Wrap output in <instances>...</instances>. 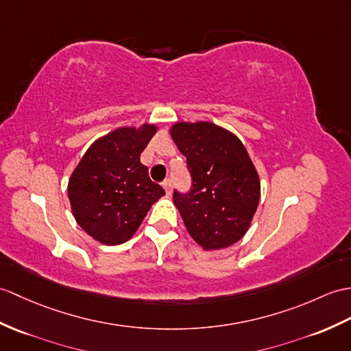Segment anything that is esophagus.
Segmentation results:
<instances>
[{"label":"esophagus","mask_w":351,"mask_h":351,"mask_svg":"<svg viewBox=\"0 0 351 351\" xmlns=\"http://www.w3.org/2000/svg\"><path fill=\"white\" fill-rule=\"evenodd\" d=\"M162 189L166 190L167 194L172 193V179H166V181L162 182Z\"/></svg>","instance_id":"34e87169"}]
</instances>
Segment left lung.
Masks as SVG:
<instances>
[{
  "label": "left lung",
  "mask_w": 351,
  "mask_h": 351,
  "mask_svg": "<svg viewBox=\"0 0 351 351\" xmlns=\"http://www.w3.org/2000/svg\"><path fill=\"white\" fill-rule=\"evenodd\" d=\"M170 136L186 157L189 193H173V203L191 238L206 250H221L242 239L260 200V179L245 146L213 122H176Z\"/></svg>",
  "instance_id": "8db88e82"
}]
</instances>
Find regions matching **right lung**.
I'll use <instances>...</instances> for the list:
<instances>
[{
	"instance_id": "right-lung-1",
	"label": "right lung",
	"mask_w": 351,
	"mask_h": 351,
	"mask_svg": "<svg viewBox=\"0 0 351 351\" xmlns=\"http://www.w3.org/2000/svg\"><path fill=\"white\" fill-rule=\"evenodd\" d=\"M156 133L154 124L117 128L89 146L70 176L71 213L104 245L127 242L165 195L141 162V154Z\"/></svg>"
}]
</instances>
